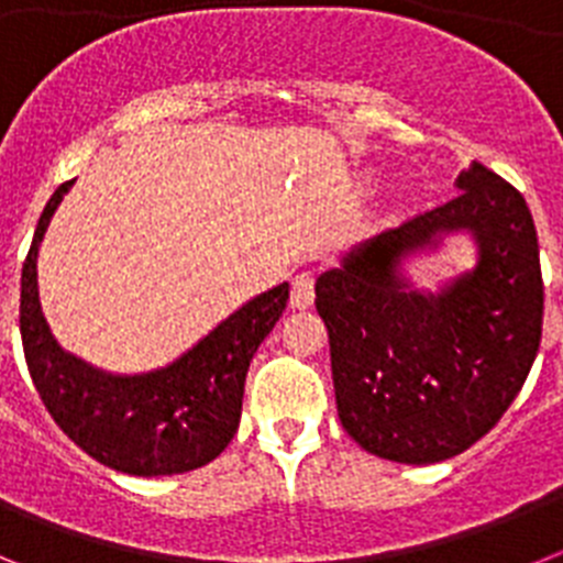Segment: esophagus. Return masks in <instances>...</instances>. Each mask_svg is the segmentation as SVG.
Listing matches in <instances>:
<instances>
[{"mask_svg": "<svg viewBox=\"0 0 563 563\" xmlns=\"http://www.w3.org/2000/svg\"><path fill=\"white\" fill-rule=\"evenodd\" d=\"M312 301H316V276L307 271L298 273V276L292 278L290 305L296 307V310H307V307H312Z\"/></svg>", "mask_w": 563, "mask_h": 563, "instance_id": "obj_1", "label": "esophagus"}]
</instances>
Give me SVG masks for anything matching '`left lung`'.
Here are the masks:
<instances>
[{"instance_id":"8db88e82","label":"left lung","mask_w":563,"mask_h":563,"mask_svg":"<svg viewBox=\"0 0 563 563\" xmlns=\"http://www.w3.org/2000/svg\"><path fill=\"white\" fill-rule=\"evenodd\" d=\"M454 200L352 247L316 282L338 417L363 451L431 465L471 449L525 386L541 343L544 282L525 197L471 163ZM467 230L477 265L440 294L401 262Z\"/></svg>"}]
</instances>
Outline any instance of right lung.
Returning a JSON list of instances; mask_svg holds the SVG:
<instances>
[{"label":"right lung","mask_w":563,"mask_h":563,"mask_svg":"<svg viewBox=\"0 0 563 563\" xmlns=\"http://www.w3.org/2000/svg\"><path fill=\"white\" fill-rule=\"evenodd\" d=\"M73 183H62L49 197L22 267L19 330L33 386L58 429L101 465L132 476L208 465L236 434L247 366L285 312L290 285L251 298L163 369H96L58 346L38 305V245Z\"/></svg>","instance_id":"1"}]
</instances>
